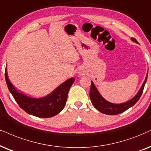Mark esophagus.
Wrapping results in <instances>:
<instances>
[{"label":"esophagus","mask_w":151,"mask_h":151,"mask_svg":"<svg viewBox=\"0 0 151 151\" xmlns=\"http://www.w3.org/2000/svg\"><path fill=\"white\" fill-rule=\"evenodd\" d=\"M79 72H81V71H79Z\"/></svg>","instance_id":"34e87169"}]
</instances>
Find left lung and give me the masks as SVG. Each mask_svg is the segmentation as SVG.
<instances>
[{"label":"left lung","mask_w":151,"mask_h":151,"mask_svg":"<svg viewBox=\"0 0 151 151\" xmlns=\"http://www.w3.org/2000/svg\"><path fill=\"white\" fill-rule=\"evenodd\" d=\"M132 41L136 42V43H139L137 40L135 38H131ZM147 78H148V72H147L146 78L144 80V82L141 85V88L139 89V92L137 93V94L131 99L128 100L127 101L124 102V103L121 104H114L111 103V102L108 101L106 100L99 90L96 88L94 83L92 81H91V88L90 92V100L92 101L94 108L96 110H98L99 112H101L104 114L106 115H117L120 114V113L124 112L126 110H127L129 108L133 106L134 104L139 101V98L141 97V95L142 94L143 90H144L145 84H146Z\"/></svg>","instance_id":"obj_1"}]
</instances>
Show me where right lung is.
Returning a JSON list of instances; mask_svg holds the SVG:
<instances>
[{"label": "right lung", "instance_id": "1", "mask_svg": "<svg viewBox=\"0 0 151 151\" xmlns=\"http://www.w3.org/2000/svg\"><path fill=\"white\" fill-rule=\"evenodd\" d=\"M5 76L7 87L20 108L29 114L44 118L55 116L64 109L68 91L75 81L74 78H70L56 87L50 94L42 97L34 98L17 90L8 78L7 68H5Z\"/></svg>", "mask_w": 151, "mask_h": 151}]
</instances>
